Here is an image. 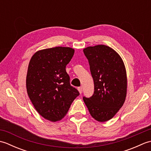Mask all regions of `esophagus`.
I'll list each match as a JSON object with an SVG mask.
<instances>
[{
	"label": "esophagus",
	"instance_id": "34e87169",
	"mask_svg": "<svg viewBox=\"0 0 151 151\" xmlns=\"http://www.w3.org/2000/svg\"><path fill=\"white\" fill-rule=\"evenodd\" d=\"M78 91H79V93H82V91H83V90H82V87H79V88H78Z\"/></svg>",
	"mask_w": 151,
	"mask_h": 151
}]
</instances>
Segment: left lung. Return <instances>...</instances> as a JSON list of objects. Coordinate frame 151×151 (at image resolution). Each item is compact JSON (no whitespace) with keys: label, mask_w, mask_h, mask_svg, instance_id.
<instances>
[{"label":"left lung","mask_w":151,"mask_h":151,"mask_svg":"<svg viewBox=\"0 0 151 151\" xmlns=\"http://www.w3.org/2000/svg\"><path fill=\"white\" fill-rule=\"evenodd\" d=\"M94 81V93L83 98L89 114L99 122L113 118L124 103L127 93V70L116 51L104 45L83 50Z\"/></svg>","instance_id":"obj_1"}]
</instances>
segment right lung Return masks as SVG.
<instances>
[{
	"label": "right lung",
	"instance_id": "add662e5",
	"mask_svg": "<svg viewBox=\"0 0 151 151\" xmlns=\"http://www.w3.org/2000/svg\"><path fill=\"white\" fill-rule=\"evenodd\" d=\"M70 47H56L37 50L28 64L27 91L38 114L47 120L58 121L65 116L79 95L69 83L65 67L73 56Z\"/></svg>",
	"mask_w": 151,
	"mask_h": 151
}]
</instances>
